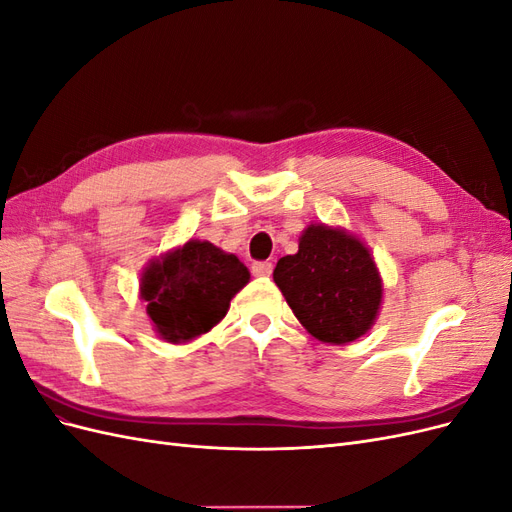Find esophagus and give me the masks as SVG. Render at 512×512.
<instances>
[{"mask_svg":"<svg viewBox=\"0 0 512 512\" xmlns=\"http://www.w3.org/2000/svg\"><path fill=\"white\" fill-rule=\"evenodd\" d=\"M271 271H273L271 262H254V265H252V273L256 277H269Z\"/></svg>","mask_w":512,"mask_h":512,"instance_id":"1","label":"esophagus"}]
</instances>
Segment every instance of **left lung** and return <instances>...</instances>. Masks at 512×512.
Here are the masks:
<instances>
[{"label": "left lung", "mask_w": 512, "mask_h": 512, "mask_svg": "<svg viewBox=\"0 0 512 512\" xmlns=\"http://www.w3.org/2000/svg\"><path fill=\"white\" fill-rule=\"evenodd\" d=\"M273 282L292 314L322 344H350L380 314L382 277L369 247L346 228L309 224L299 252L277 260Z\"/></svg>", "instance_id": "left-lung-1"}]
</instances>
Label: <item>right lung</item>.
I'll list each match as a JSON object with an SVG mask.
<instances>
[{"label":"right lung","mask_w":512,"mask_h":512,"mask_svg":"<svg viewBox=\"0 0 512 512\" xmlns=\"http://www.w3.org/2000/svg\"><path fill=\"white\" fill-rule=\"evenodd\" d=\"M247 282L250 271L235 254L190 239L149 260L138 290L153 331L168 344H188L228 314L232 297Z\"/></svg>","instance_id":"obj_1"}]
</instances>
